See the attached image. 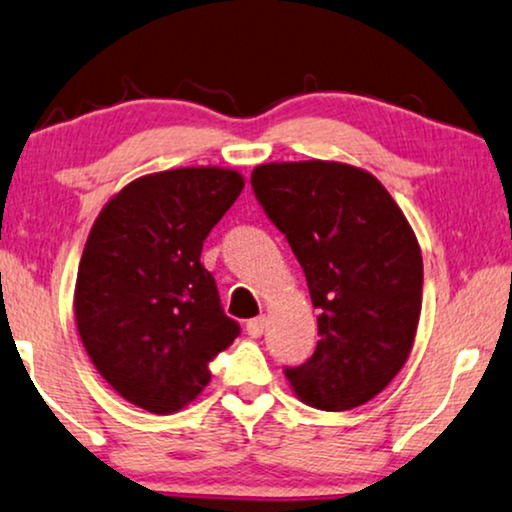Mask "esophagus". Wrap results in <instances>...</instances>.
<instances>
[{
  "instance_id": "34e87169",
  "label": "esophagus",
  "mask_w": 512,
  "mask_h": 512,
  "mask_svg": "<svg viewBox=\"0 0 512 512\" xmlns=\"http://www.w3.org/2000/svg\"><path fill=\"white\" fill-rule=\"evenodd\" d=\"M263 331H265V317H254L247 321V333L251 338H261Z\"/></svg>"
}]
</instances>
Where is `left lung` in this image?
Segmentation results:
<instances>
[{
    "label": "left lung",
    "instance_id": "1",
    "mask_svg": "<svg viewBox=\"0 0 512 512\" xmlns=\"http://www.w3.org/2000/svg\"><path fill=\"white\" fill-rule=\"evenodd\" d=\"M251 186L321 312L317 349L286 380L319 410L368 403L408 361L422 312V251L408 219L373 174L333 160L258 165Z\"/></svg>",
    "mask_w": 512,
    "mask_h": 512
}]
</instances>
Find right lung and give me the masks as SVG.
<instances>
[{
    "instance_id": "add662e5",
    "label": "right lung",
    "mask_w": 512,
    "mask_h": 512,
    "mask_svg": "<svg viewBox=\"0 0 512 512\" xmlns=\"http://www.w3.org/2000/svg\"><path fill=\"white\" fill-rule=\"evenodd\" d=\"M242 188V174L223 167L146 174L90 228L76 328L97 373L137 408H184L207 387L209 361L240 335L200 254Z\"/></svg>"
}]
</instances>
